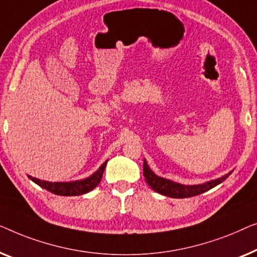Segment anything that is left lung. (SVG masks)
Wrapping results in <instances>:
<instances>
[{
    "label": "left lung",
    "instance_id": "obj_1",
    "mask_svg": "<svg viewBox=\"0 0 257 257\" xmlns=\"http://www.w3.org/2000/svg\"><path fill=\"white\" fill-rule=\"evenodd\" d=\"M143 175H144V178H146V182L149 184L150 187L154 191H156V192L163 194V196H166V197L182 199V198H190V197L198 196V194H201L206 192V191L211 190L212 187L219 185L220 183H222L223 180L228 178L230 172L228 175H225L223 177H221V178L211 180V182L201 184V185H182V184L175 183L172 182V180L162 178V177H158L155 175V173L149 169L146 160H144Z\"/></svg>",
    "mask_w": 257,
    "mask_h": 257
}]
</instances>
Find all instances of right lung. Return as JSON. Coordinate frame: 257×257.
<instances>
[{
	"mask_svg": "<svg viewBox=\"0 0 257 257\" xmlns=\"http://www.w3.org/2000/svg\"><path fill=\"white\" fill-rule=\"evenodd\" d=\"M106 161L104 163L100 166L99 170L95 173H93L88 178L77 180V182H71V183H50L45 182V180H41L34 177L29 176L32 182H35L37 185H39L43 189H46L50 192L58 194V196H64V197H71V196H80V194H85L95 189L97 184L100 183L101 178H102L103 171L106 169L107 165Z\"/></svg>",
	"mask_w": 257,
	"mask_h": 257,
	"instance_id": "1",
	"label": "right lung"
}]
</instances>
